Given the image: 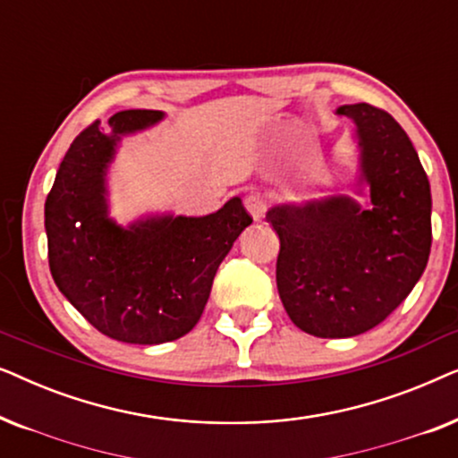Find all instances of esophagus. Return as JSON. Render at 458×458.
Returning a JSON list of instances; mask_svg holds the SVG:
<instances>
[{
  "label": "esophagus",
  "mask_w": 458,
  "mask_h": 458,
  "mask_svg": "<svg viewBox=\"0 0 458 458\" xmlns=\"http://www.w3.org/2000/svg\"><path fill=\"white\" fill-rule=\"evenodd\" d=\"M243 204H246L250 215L254 216V221H260V218L265 216L267 206H265V199H262L259 193H250V196H246V199H243Z\"/></svg>",
  "instance_id": "1"
}]
</instances>
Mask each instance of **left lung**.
Instances as JSON below:
<instances>
[{
    "mask_svg": "<svg viewBox=\"0 0 458 458\" xmlns=\"http://www.w3.org/2000/svg\"><path fill=\"white\" fill-rule=\"evenodd\" d=\"M335 112L354 124L356 193L367 202L335 193L267 212L279 235V298L293 325L317 337L379 325L421 279L431 250L429 181L409 135L369 104Z\"/></svg>",
    "mask_w": 458,
    "mask_h": 458,
    "instance_id": "left-lung-1",
    "label": "left lung"
}]
</instances>
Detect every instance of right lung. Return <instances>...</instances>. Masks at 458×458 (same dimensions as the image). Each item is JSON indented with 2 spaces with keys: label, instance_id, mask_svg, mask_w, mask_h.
Listing matches in <instances>:
<instances>
[{
  "label": "right lung",
  "instance_id": "1",
  "mask_svg": "<svg viewBox=\"0 0 458 458\" xmlns=\"http://www.w3.org/2000/svg\"><path fill=\"white\" fill-rule=\"evenodd\" d=\"M160 110L110 116L71 143L46 199L49 271L98 331L124 344H165L196 327L212 281L252 218L240 198L206 216L110 218L108 168L123 137L154 127Z\"/></svg>",
  "mask_w": 458,
  "mask_h": 458
}]
</instances>
